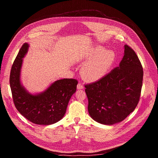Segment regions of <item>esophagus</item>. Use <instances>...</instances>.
I'll return each instance as SVG.
<instances>
[{
	"mask_svg": "<svg viewBox=\"0 0 158 158\" xmlns=\"http://www.w3.org/2000/svg\"><path fill=\"white\" fill-rule=\"evenodd\" d=\"M83 88H84V86H83V85H82V84L79 83V84H77V89H83Z\"/></svg>",
	"mask_w": 158,
	"mask_h": 158,
	"instance_id": "1",
	"label": "esophagus"
}]
</instances>
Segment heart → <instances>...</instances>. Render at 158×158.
Wrapping results in <instances>:
<instances>
[{
  "label": "heart",
  "instance_id": "obj_1",
  "mask_svg": "<svg viewBox=\"0 0 158 158\" xmlns=\"http://www.w3.org/2000/svg\"><path fill=\"white\" fill-rule=\"evenodd\" d=\"M115 59L114 51L99 46L90 48L81 56L82 61L88 60L82 67L81 75L87 81H97L106 74Z\"/></svg>",
  "mask_w": 158,
  "mask_h": 158
}]
</instances>
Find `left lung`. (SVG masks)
I'll return each instance as SVG.
<instances>
[{
    "mask_svg": "<svg viewBox=\"0 0 158 158\" xmlns=\"http://www.w3.org/2000/svg\"><path fill=\"white\" fill-rule=\"evenodd\" d=\"M143 79V67L138 56L124 45L119 65L99 81L85 85L90 116L105 125L123 121L138 104Z\"/></svg>",
    "mask_w": 158,
    "mask_h": 158,
    "instance_id": "8db88e82",
    "label": "left lung"
}]
</instances>
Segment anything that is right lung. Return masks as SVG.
Masks as SVG:
<instances>
[{
	"instance_id": "add662e5",
	"label": "right lung",
	"mask_w": 158,
	"mask_h": 158,
	"mask_svg": "<svg viewBox=\"0 0 158 158\" xmlns=\"http://www.w3.org/2000/svg\"><path fill=\"white\" fill-rule=\"evenodd\" d=\"M29 48V44H24L11 68L10 86L14 102L18 111L29 121L39 125L53 124L64 116L78 82L74 79H59L41 93H30L20 81L23 58Z\"/></svg>"
}]
</instances>
